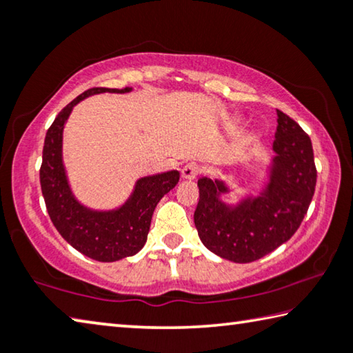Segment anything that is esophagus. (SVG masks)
Listing matches in <instances>:
<instances>
[{
  "label": "esophagus",
  "mask_w": 353,
  "mask_h": 353,
  "mask_svg": "<svg viewBox=\"0 0 353 353\" xmlns=\"http://www.w3.org/2000/svg\"><path fill=\"white\" fill-rule=\"evenodd\" d=\"M199 172H201V166L198 163L191 162V163H187L183 166L181 171V176H182V179H187V181H193V179L198 177Z\"/></svg>",
  "instance_id": "1"
}]
</instances>
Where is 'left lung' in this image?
<instances>
[{"instance_id":"left-lung-1","label":"left lung","mask_w":353,"mask_h":353,"mask_svg":"<svg viewBox=\"0 0 353 353\" xmlns=\"http://www.w3.org/2000/svg\"><path fill=\"white\" fill-rule=\"evenodd\" d=\"M263 183L236 193L219 177H201L194 225L204 246L235 263H250L282 246L301 225L314 194L313 146L302 128L277 110L276 140ZM237 201L227 203L225 196Z\"/></svg>"}]
</instances>
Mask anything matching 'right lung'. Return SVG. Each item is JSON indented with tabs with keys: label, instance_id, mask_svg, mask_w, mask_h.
I'll use <instances>...</instances> for the list:
<instances>
[{
	"label": "right lung",
	"instance_id": "add662e5",
	"mask_svg": "<svg viewBox=\"0 0 353 353\" xmlns=\"http://www.w3.org/2000/svg\"><path fill=\"white\" fill-rule=\"evenodd\" d=\"M129 92L132 87L90 88L63 107L46 132L40 168L46 210L59 234L81 254L104 263L140 252L146 244L155 207L179 182L176 170L137 179L132 193L115 208H92L76 198L63 163L65 123L73 107L88 97Z\"/></svg>",
	"mask_w": 353,
	"mask_h": 353
}]
</instances>
